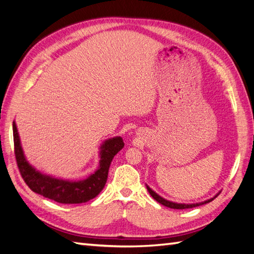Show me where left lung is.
Instances as JSON below:
<instances>
[{
  "label": "left lung",
  "mask_w": 254,
  "mask_h": 254,
  "mask_svg": "<svg viewBox=\"0 0 254 254\" xmlns=\"http://www.w3.org/2000/svg\"><path fill=\"white\" fill-rule=\"evenodd\" d=\"M146 187H147V190L149 191V193L151 194V197L154 198L156 201H158L159 203H161L162 205H164V207H168V208H171V209H190V208H194V207H199V205L209 203L210 201H212V200H213L217 196V194L220 193V192L216 193L213 198L208 199V200H205V201H201V202H197V203H178V202L170 201V200H167V199L162 198L161 196H159V194L156 191L152 190L148 185H146Z\"/></svg>",
  "instance_id": "8db88e82"
}]
</instances>
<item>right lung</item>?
I'll return each instance as SVG.
<instances>
[{
  "label": "right lung",
  "mask_w": 254,
  "mask_h": 254,
  "mask_svg": "<svg viewBox=\"0 0 254 254\" xmlns=\"http://www.w3.org/2000/svg\"><path fill=\"white\" fill-rule=\"evenodd\" d=\"M14 146L17 166L26 184L30 190L41 196L60 203H83L103 190L108 178V171L114 157L119 152L125 143L120 136L106 139L99 147V166L97 170L85 180L69 181L56 179L54 176L41 173L34 169L23 154L16 123L13 122Z\"/></svg>",
  "instance_id": "right-lung-1"
}]
</instances>
